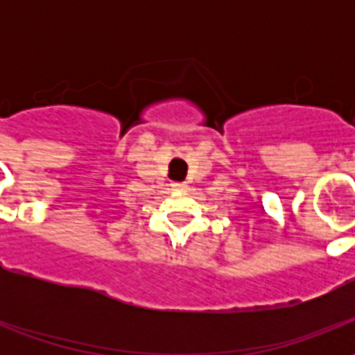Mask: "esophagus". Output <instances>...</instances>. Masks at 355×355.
I'll use <instances>...</instances> for the list:
<instances>
[{
    "instance_id": "1",
    "label": "esophagus",
    "mask_w": 355,
    "mask_h": 355,
    "mask_svg": "<svg viewBox=\"0 0 355 355\" xmlns=\"http://www.w3.org/2000/svg\"><path fill=\"white\" fill-rule=\"evenodd\" d=\"M171 188L178 189V191H182V189H188V184H186V182H173Z\"/></svg>"
}]
</instances>
